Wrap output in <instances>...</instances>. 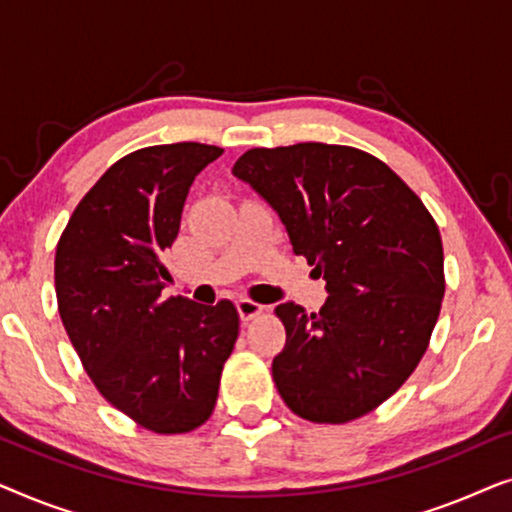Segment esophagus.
<instances>
[{"label": "esophagus", "mask_w": 512, "mask_h": 512, "mask_svg": "<svg viewBox=\"0 0 512 512\" xmlns=\"http://www.w3.org/2000/svg\"><path fill=\"white\" fill-rule=\"evenodd\" d=\"M237 312H240L242 321H251V319L261 317V314L265 312V307L261 303H254V300H249V298H242V300H237Z\"/></svg>", "instance_id": "34e87169"}]
</instances>
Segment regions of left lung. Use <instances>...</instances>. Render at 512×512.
Masks as SVG:
<instances>
[{"label":"left lung","instance_id":"left-lung-1","mask_svg":"<svg viewBox=\"0 0 512 512\" xmlns=\"http://www.w3.org/2000/svg\"><path fill=\"white\" fill-rule=\"evenodd\" d=\"M233 174L270 202L293 254L326 279L319 312L275 307L286 328L272 361L279 396L314 424L368 415L422 361L443 305V240L431 212L387 163L354 146H258Z\"/></svg>","mask_w":512,"mask_h":512}]
</instances>
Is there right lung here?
<instances>
[{
    "instance_id": "obj_1",
    "label": "right lung",
    "mask_w": 512,
    "mask_h": 512,
    "mask_svg": "<svg viewBox=\"0 0 512 512\" xmlns=\"http://www.w3.org/2000/svg\"><path fill=\"white\" fill-rule=\"evenodd\" d=\"M221 153L198 142L128 153L83 195L55 249L58 312L88 377L116 410L160 436L212 417L240 333L230 300L160 296L188 188Z\"/></svg>"
}]
</instances>
